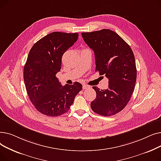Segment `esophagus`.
<instances>
[{"label": "esophagus", "mask_w": 161, "mask_h": 161, "mask_svg": "<svg viewBox=\"0 0 161 161\" xmlns=\"http://www.w3.org/2000/svg\"><path fill=\"white\" fill-rule=\"evenodd\" d=\"M90 88V86H87V85H86V84H83V89H88Z\"/></svg>", "instance_id": "esophagus-1"}]
</instances>
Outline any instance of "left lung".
I'll return each mask as SVG.
<instances>
[{
  "mask_svg": "<svg viewBox=\"0 0 161 161\" xmlns=\"http://www.w3.org/2000/svg\"><path fill=\"white\" fill-rule=\"evenodd\" d=\"M83 40L94 51L96 72L108 79V88L96 91L91 108L94 112L111 116L120 112L129 102L136 81L135 58L129 45L114 31L102 29L82 32Z\"/></svg>",
  "mask_w": 161,
  "mask_h": 161,
  "instance_id": "8db88e82",
  "label": "left lung"
}]
</instances>
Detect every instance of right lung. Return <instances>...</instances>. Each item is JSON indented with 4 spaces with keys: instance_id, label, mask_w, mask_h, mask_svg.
I'll list each match as a JSON object with an SVG mask.
<instances>
[{
    "instance_id": "add662e5",
    "label": "right lung",
    "mask_w": 161,
    "mask_h": 161,
    "mask_svg": "<svg viewBox=\"0 0 161 161\" xmlns=\"http://www.w3.org/2000/svg\"><path fill=\"white\" fill-rule=\"evenodd\" d=\"M78 33L53 32L42 38L31 49L23 69L29 97L40 113L55 117L70 109L82 85L62 86L56 77L61 71L62 57L78 40Z\"/></svg>"
}]
</instances>
